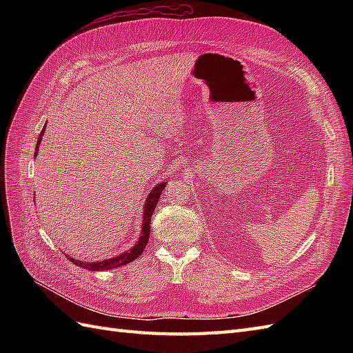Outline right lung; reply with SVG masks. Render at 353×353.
<instances>
[{
	"mask_svg": "<svg viewBox=\"0 0 353 353\" xmlns=\"http://www.w3.org/2000/svg\"><path fill=\"white\" fill-rule=\"evenodd\" d=\"M46 132V126L44 130L41 131L39 137H38V141H37V148H35V157L38 154V150H39V144H41V140H42V135H44ZM166 187V183H160L157 184L150 193H148V197L145 200V205H144V210H143V222H141V236L140 239H138L137 244L134 245L132 249L126 250L121 254L114 256V258H110V259H105V261H100V262H82V261H74L73 258H70V256L68 254V259H70V262H73L77 266H79V268H83V270H90V271H108V270H113V268H119V266H123L126 263H130L132 261H135L138 256H140L145 245H147V241H148V237H150V222H152V215L153 212L156 209V205L159 203V197L160 194H162L163 188Z\"/></svg>",
	"mask_w": 353,
	"mask_h": 353,
	"instance_id": "obj_1",
	"label": "right lung"
}]
</instances>
